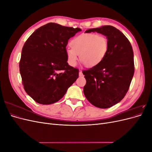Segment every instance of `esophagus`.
<instances>
[{
    "instance_id": "obj_1",
    "label": "esophagus",
    "mask_w": 152,
    "mask_h": 152,
    "mask_svg": "<svg viewBox=\"0 0 152 152\" xmlns=\"http://www.w3.org/2000/svg\"><path fill=\"white\" fill-rule=\"evenodd\" d=\"M79 76L80 77H82L83 76V73H82V72L81 70L79 71Z\"/></svg>"
}]
</instances>
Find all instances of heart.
<instances>
[{"label":"heart","instance_id":"1","mask_svg":"<svg viewBox=\"0 0 152 152\" xmlns=\"http://www.w3.org/2000/svg\"><path fill=\"white\" fill-rule=\"evenodd\" d=\"M71 48L66 49L68 63L75 66L79 58L88 67L97 66L104 60L108 50V39L95 34H82L73 39Z\"/></svg>","mask_w":152,"mask_h":152}]
</instances>
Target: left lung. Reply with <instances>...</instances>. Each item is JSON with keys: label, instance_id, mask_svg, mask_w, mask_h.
I'll use <instances>...</instances> for the list:
<instances>
[{"label": "left lung", "instance_id": "1", "mask_svg": "<svg viewBox=\"0 0 152 152\" xmlns=\"http://www.w3.org/2000/svg\"><path fill=\"white\" fill-rule=\"evenodd\" d=\"M107 37L108 50L97 66L82 71L86 80L84 94L95 107L108 108L119 103L129 88L134 72V53L129 41L114 26L89 29Z\"/></svg>", "mask_w": 152, "mask_h": 152}]
</instances>
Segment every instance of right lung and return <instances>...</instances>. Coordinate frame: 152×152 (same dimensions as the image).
Returning a JSON list of instances; mask_svg holds the SVG:
<instances>
[{"label":"right lung","instance_id":"obj_1","mask_svg":"<svg viewBox=\"0 0 152 152\" xmlns=\"http://www.w3.org/2000/svg\"><path fill=\"white\" fill-rule=\"evenodd\" d=\"M80 31L79 28L49 23L26 41L20 72L25 91L37 103L58 102L79 77V70L67 63L66 47L68 40Z\"/></svg>","mask_w":152,"mask_h":152}]
</instances>
